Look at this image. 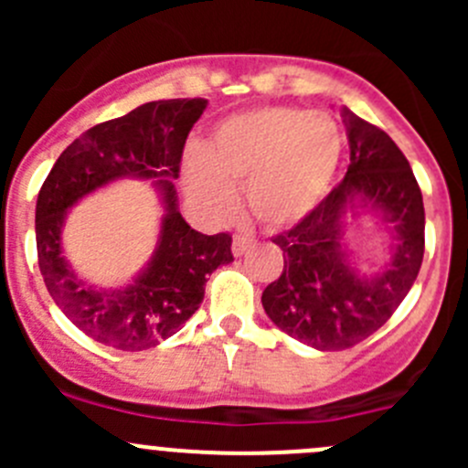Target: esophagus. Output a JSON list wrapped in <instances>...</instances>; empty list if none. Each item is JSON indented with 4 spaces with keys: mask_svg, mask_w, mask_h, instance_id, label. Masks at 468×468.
<instances>
[{
    "mask_svg": "<svg viewBox=\"0 0 468 468\" xmlns=\"http://www.w3.org/2000/svg\"><path fill=\"white\" fill-rule=\"evenodd\" d=\"M251 247H253L251 238H244V235H235L233 238V256H244Z\"/></svg>",
    "mask_w": 468,
    "mask_h": 468,
    "instance_id": "esophagus-1",
    "label": "esophagus"
}]
</instances>
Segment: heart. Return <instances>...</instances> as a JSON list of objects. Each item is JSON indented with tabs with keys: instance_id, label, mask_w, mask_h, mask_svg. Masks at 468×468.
Wrapping results in <instances>:
<instances>
[{
	"instance_id": "obj_1",
	"label": "heart",
	"mask_w": 468,
	"mask_h": 468,
	"mask_svg": "<svg viewBox=\"0 0 468 468\" xmlns=\"http://www.w3.org/2000/svg\"><path fill=\"white\" fill-rule=\"evenodd\" d=\"M342 146V129L328 112L253 108L221 120L204 154L187 155L186 192L207 217L226 219L238 206L233 187L244 186L249 212L264 229H290L322 204Z\"/></svg>"
}]
</instances>
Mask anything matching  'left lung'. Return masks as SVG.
I'll return each instance as SVG.
<instances>
[{
	"mask_svg": "<svg viewBox=\"0 0 468 468\" xmlns=\"http://www.w3.org/2000/svg\"><path fill=\"white\" fill-rule=\"evenodd\" d=\"M351 165L344 181L273 244L282 273L264 287L262 308L282 333L317 351H344L374 335L417 281L426 244L423 197L412 167L394 140L342 108ZM348 211L378 216L392 238V258L365 277L343 244Z\"/></svg>",
	"mask_w": 468,
	"mask_h": 468,
	"instance_id": "left-lung-1",
	"label": "left lung"
}]
</instances>
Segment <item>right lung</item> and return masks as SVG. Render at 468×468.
Wrapping results in <instances>:
<instances>
[{
  "label": "right lung",
  "instance_id": "add662e5",
  "mask_svg": "<svg viewBox=\"0 0 468 468\" xmlns=\"http://www.w3.org/2000/svg\"><path fill=\"white\" fill-rule=\"evenodd\" d=\"M206 99H160L88 129L51 167L36 204L37 267L49 296L79 330L120 351H144L172 337L199 310L207 276L233 262L230 235H204L178 212L172 178ZM117 177H158L165 215L156 251L129 286L97 288L62 256L67 210Z\"/></svg>",
  "mask_w": 468,
  "mask_h": 468
}]
</instances>
